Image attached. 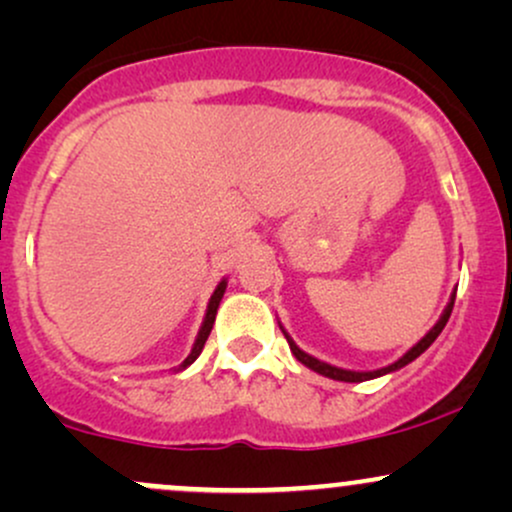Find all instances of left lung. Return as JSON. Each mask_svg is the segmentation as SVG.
<instances>
[{
    "mask_svg": "<svg viewBox=\"0 0 512 512\" xmlns=\"http://www.w3.org/2000/svg\"><path fill=\"white\" fill-rule=\"evenodd\" d=\"M455 291H457V289H455ZM455 291H452L450 301H448V305H445V310H443V313H440V317H438V322H436V325H433L431 330H428V332L424 334V337L419 339V342H416L414 346H411V349L407 351V354H404V356H399L395 363H390V366H385V368H378V370H346V368H337V366H332V363H325V361H320V358H315V356L305 354V351L301 349V346H298L296 342H293V339H291V334L284 330V325H281V322H279V327H281V332H284L286 342H289V346H291V354L296 356L298 361H301L305 368L315 370V373L325 375V378H332V380H342V383H363V380H373V378H380V375L395 373V370L404 368V366H409V363L414 361V358H419L421 354H424V351L428 349V346H431L433 342H436V339H438V334L443 332V327L448 325V320H450V313H452V305H455Z\"/></svg>",
    "mask_w": 512,
    "mask_h": 512,
    "instance_id": "8db88e82",
    "label": "left lung"
}]
</instances>
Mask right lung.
Returning a JSON list of instances; mask_svg holds the SVG:
<instances>
[{"label": "right lung", "mask_w": 512, "mask_h": 512, "mask_svg": "<svg viewBox=\"0 0 512 512\" xmlns=\"http://www.w3.org/2000/svg\"><path fill=\"white\" fill-rule=\"evenodd\" d=\"M226 286H228V279H226V276H223V279L219 281V286H216L214 293H211V298H209V305H207V313H204L202 327H199V332H197V339H195V344H192V351H190V354H187L185 361H182L180 366L175 368V373H180V370H185L187 366H192V363L197 361V356L202 354V349H204V342H207V339H209V334H211V327H214V320H216V310H219V303H221L223 293H226Z\"/></svg>", "instance_id": "add662e5"}]
</instances>
